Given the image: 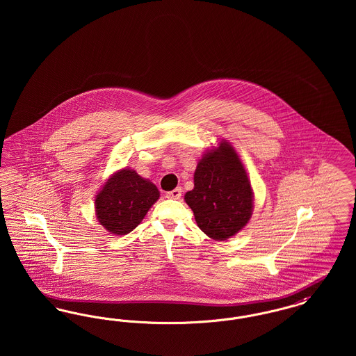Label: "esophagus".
Returning a JSON list of instances; mask_svg holds the SVG:
<instances>
[{
	"label": "esophagus",
	"instance_id": "obj_1",
	"mask_svg": "<svg viewBox=\"0 0 356 356\" xmlns=\"http://www.w3.org/2000/svg\"><path fill=\"white\" fill-rule=\"evenodd\" d=\"M165 197L167 199H175V200H179L181 197V188H175L173 191H170L165 193Z\"/></svg>",
	"mask_w": 356,
	"mask_h": 356
}]
</instances>
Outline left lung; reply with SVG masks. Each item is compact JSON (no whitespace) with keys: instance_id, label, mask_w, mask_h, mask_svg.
<instances>
[{"instance_id":"obj_1","label":"left lung","mask_w":356,"mask_h":356,"mask_svg":"<svg viewBox=\"0 0 356 356\" xmlns=\"http://www.w3.org/2000/svg\"><path fill=\"white\" fill-rule=\"evenodd\" d=\"M195 186L184 199L199 228L213 240H227L241 231L252 216L254 192L234 147L221 140L219 147L199 160Z\"/></svg>"}]
</instances>
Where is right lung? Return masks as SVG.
Segmentation results:
<instances>
[{"instance_id":"right-lung-1","label":"right lung","mask_w":356,"mask_h":356,"mask_svg":"<svg viewBox=\"0 0 356 356\" xmlns=\"http://www.w3.org/2000/svg\"><path fill=\"white\" fill-rule=\"evenodd\" d=\"M160 197L157 186L129 168L113 173L96 195V216L113 235H127Z\"/></svg>"}]
</instances>
